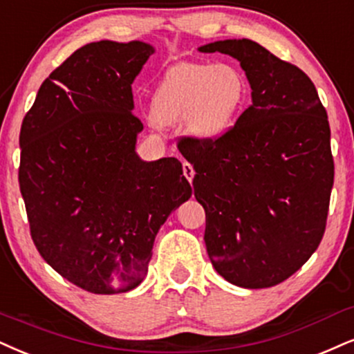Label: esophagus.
<instances>
[{
	"label": "esophagus",
	"instance_id": "obj_1",
	"mask_svg": "<svg viewBox=\"0 0 354 354\" xmlns=\"http://www.w3.org/2000/svg\"><path fill=\"white\" fill-rule=\"evenodd\" d=\"M182 169H184V176H185V178L192 184V180H194V176H195L194 167H192V165H190L189 162H184V164H182Z\"/></svg>",
	"mask_w": 354,
	"mask_h": 354
}]
</instances>
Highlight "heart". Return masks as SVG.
Listing matches in <instances>:
<instances>
[{
    "label": "heart",
    "mask_w": 354,
    "mask_h": 354,
    "mask_svg": "<svg viewBox=\"0 0 354 354\" xmlns=\"http://www.w3.org/2000/svg\"><path fill=\"white\" fill-rule=\"evenodd\" d=\"M246 97L241 72L230 64H178L152 95L151 120L170 126L185 118L198 141H215L233 126Z\"/></svg>",
    "instance_id": "obj_1"
}]
</instances>
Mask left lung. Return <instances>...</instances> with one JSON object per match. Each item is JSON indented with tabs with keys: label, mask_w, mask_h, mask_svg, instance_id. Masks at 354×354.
Returning a JSON list of instances; mask_svg holds the SVG:
<instances>
[{
	"label": "left lung",
	"mask_w": 354,
	"mask_h": 354,
	"mask_svg": "<svg viewBox=\"0 0 354 354\" xmlns=\"http://www.w3.org/2000/svg\"><path fill=\"white\" fill-rule=\"evenodd\" d=\"M200 52L238 59L252 90L221 138H180L207 216L208 257L234 286H277L324 238L335 176L328 116L310 78L257 42L228 39Z\"/></svg>",
	"instance_id": "8db88e82"
}]
</instances>
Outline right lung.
Returning a JSON list of instances; mask_svg holds the SVG:
<instances>
[{"label":"right lung","instance_id":"add662e5","mask_svg":"<svg viewBox=\"0 0 354 354\" xmlns=\"http://www.w3.org/2000/svg\"><path fill=\"white\" fill-rule=\"evenodd\" d=\"M146 42H90L44 80L19 133V189L39 254L91 294L146 277L157 231L192 187L180 160L144 162L131 84Z\"/></svg>","mask_w":354,"mask_h":354}]
</instances>
